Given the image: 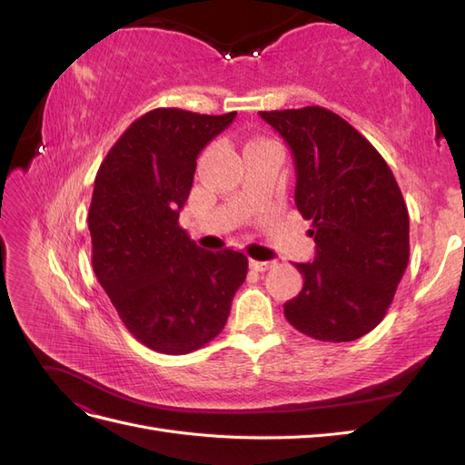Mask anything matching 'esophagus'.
Wrapping results in <instances>:
<instances>
[{"label": "esophagus", "mask_w": 465, "mask_h": 465, "mask_svg": "<svg viewBox=\"0 0 465 465\" xmlns=\"http://www.w3.org/2000/svg\"><path fill=\"white\" fill-rule=\"evenodd\" d=\"M273 265H275V262H256V260L250 262V267L256 272H267V270H272Z\"/></svg>", "instance_id": "34e87169"}]
</instances>
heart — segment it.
<instances>
[{
  "mask_svg": "<svg viewBox=\"0 0 465 465\" xmlns=\"http://www.w3.org/2000/svg\"><path fill=\"white\" fill-rule=\"evenodd\" d=\"M256 143H260V142H250L246 147H250V145H256ZM246 147H244V149H246Z\"/></svg>",
  "mask_w": 465,
  "mask_h": 465,
  "instance_id": "1",
  "label": "heart"
}]
</instances>
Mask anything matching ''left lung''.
Masks as SVG:
<instances>
[{"label":"left lung","instance_id":"1","mask_svg":"<svg viewBox=\"0 0 465 465\" xmlns=\"http://www.w3.org/2000/svg\"><path fill=\"white\" fill-rule=\"evenodd\" d=\"M294 161V203L316 242L294 263L304 285L285 302L292 328L320 341H355L390 308L410 262V215L390 166L341 116L322 106L260 112Z\"/></svg>","mask_w":465,"mask_h":465}]
</instances>
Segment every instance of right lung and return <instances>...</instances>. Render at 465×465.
<instances>
[{"instance_id": "1", "label": "right lung", "mask_w": 465, "mask_h": 465, "mask_svg": "<svg viewBox=\"0 0 465 465\" xmlns=\"http://www.w3.org/2000/svg\"><path fill=\"white\" fill-rule=\"evenodd\" d=\"M234 118L151 110L122 134L94 178V275L135 340L164 355L192 353L219 335L246 279L242 252L203 250L178 224L195 159Z\"/></svg>"}]
</instances>
